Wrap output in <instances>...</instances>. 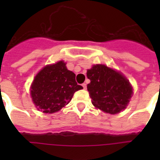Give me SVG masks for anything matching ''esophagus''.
I'll list each match as a JSON object with an SVG mask.
<instances>
[{
  "mask_svg": "<svg viewBox=\"0 0 160 160\" xmlns=\"http://www.w3.org/2000/svg\"><path fill=\"white\" fill-rule=\"evenodd\" d=\"M82 86H83V89H84V90H86V84H85V83L82 84Z\"/></svg>",
  "mask_w": 160,
  "mask_h": 160,
  "instance_id": "obj_1",
  "label": "esophagus"
}]
</instances>
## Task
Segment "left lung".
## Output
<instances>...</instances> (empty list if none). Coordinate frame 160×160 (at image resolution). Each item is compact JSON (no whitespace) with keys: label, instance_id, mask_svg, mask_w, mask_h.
<instances>
[{"label":"left lung","instance_id":"1","mask_svg":"<svg viewBox=\"0 0 160 160\" xmlns=\"http://www.w3.org/2000/svg\"><path fill=\"white\" fill-rule=\"evenodd\" d=\"M86 74L90 80L87 90L95 108L111 114L126 108L133 95V88L121 73L98 64L93 65Z\"/></svg>","mask_w":160,"mask_h":160}]
</instances>
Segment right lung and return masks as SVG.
<instances>
[{
	"instance_id": "add662e5",
	"label": "right lung",
	"mask_w": 160,
	"mask_h": 160,
	"mask_svg": "<svg viewBox=\"0 0 160 160\" xmlns=\"http://www.w3.org/2000/svg\"><path fill=\"white\" fill-rule=\"evenodd\" d=\"M63 60L48 65L39 71L31 86V95L38 110L53 114L68 105L74 93L83 89L75 81V73Z\"/></svg>"
}]
</instances>
